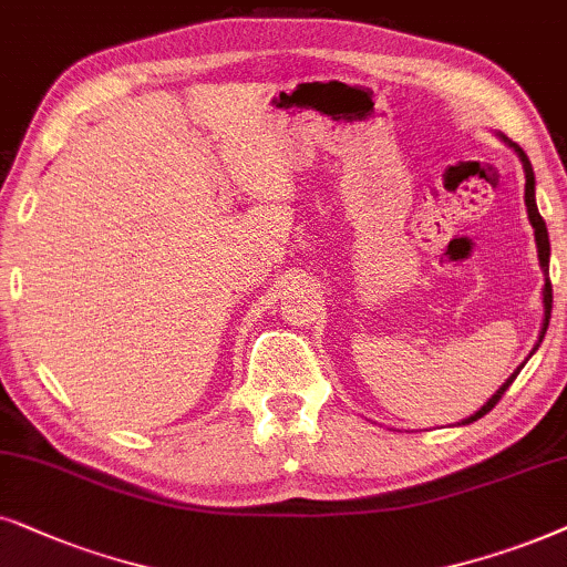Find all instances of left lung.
I'll use <instances>...</instances> for the list:
<instances>
[{"label": "left lung", "mask_w": 567, "mask_h": 567, "mask_svg": "<svg viewBox=\"0 0 567 567\" xmlns=\"http://www.w3.org/2000/svg\"><path fill=\"white\" fill-rule=\"evenodd\" d=\"M497 137H501L505 145H508L513 153L518 155V161H520V165H524V176H526V188H524V202H526V215H529V223H532V228H534V240H537V256H539V267H542V275H545V288H542V306H545V319H542V331H539V339H537V344H534V350L529 352V358L534 352L539 350V344H542V339H545V334H547V327H549V313H553V285H549V236H547V225H545V220H542V215H539V209H537V181H534V168H532V163H529V157H526V153L524 150H520L516 142H511L508 137H505V134H497ZM526 365V360L520 362V365L516 368V371H513L511 375H508V381L503 383L501 389L495 391L493 396L487 399L485 404L480 406L477 412L474 414H470V417L466 420H462L458 422V425H470V422H474V420H480V417H485V414L493 410V406L501 402V396L505 394V389L511 386L513 381H516V375L520 373V368Z\"/></svg>", "instance_id": "1"}]
</instances>
